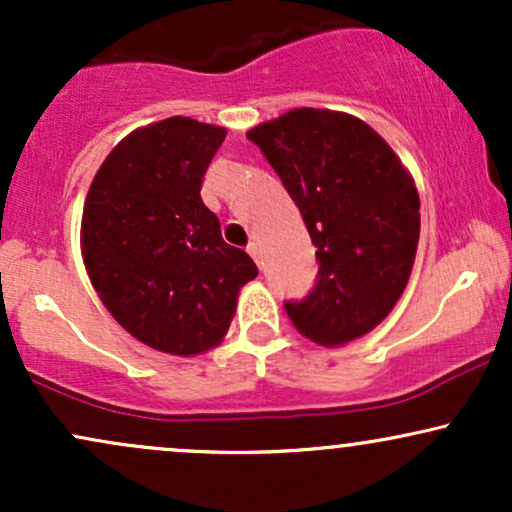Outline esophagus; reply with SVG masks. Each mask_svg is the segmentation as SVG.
Segmentation results:
<instances>
[{
  "instance_id": "obj_1",
  "label": "esophagus",
  "mask_w": 512,
  "mask_h": 512,
  "mask_svg": "<svg viewBox=\"0 0 512 512\" xmlns=\"http://www.w3.org/2000/svg\"><path fill=\"white\" fill-rule=\"evenodd\" d=\"M248 252H250L252 260H255L257 264H262V252H260V245H257V243H250V245H248Z\"/></svg>"
}]
</instances>
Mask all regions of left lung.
<instances>
[{"label": "left lung", "mask_w": 512, "mask_h": 512, "mask_svg": "<svg viewBox=\"0 0 512 512\" xmlns=\"http://www.w3.org/2000/svg\"><path fill=\"white\" fill-rule=\"evenodd\" d=\"M279 173L315 245L317 284L286 303L293 327L342 346L380 325L407 289L421 214L390 144L349 113L296 108L248 132Z\"/></svg>", "instance_id": "left-lung-1"}]
</instances>
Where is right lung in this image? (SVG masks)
<instances>
[{
    "label": "right lung",
    "mask_w": 512,
    "mask_h": 512,
    "mask_svg": "<svg viewBox=\"0 0 512 512\" xmlns=\"http://www.w3.org/2000/svg\"><path fill=\"white\" fill-rule=\"evenodd\" d=\"M226 129L168 117L134 129L98 168L81 216V257L108 313L173 356L223 342L238 293L257 276L204 207V173Z\"/></svg>",
    "instance_id": "1"
}]
</instances>
